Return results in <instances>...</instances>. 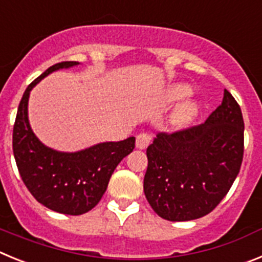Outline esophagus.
Returning a JSON list of instances; mask_svg holds the SVG:
<instances>
[{"mask_svg": "<svg viewBox=\"0 0 262 262\" xmlns=\"http://www.w3.org/2000/svg\"><path fill=\"white\" fill-rule=\"evenodd\" d=\"M151 140H152L151 134L145 133V132H143V133H140L138 136H137L136 146L138 148H141V150H143V148H146L150 143H151Z\"/></svg>", "mask_w": 262, "mask_h": 262, "instance_id": "obj_1", "label": "esophagus"}]
</instances>
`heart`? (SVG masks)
<instances>
[{
  "mask_svg": "<svg viewBox=\"0 0 262 262\" xmlns=\"http://www.w3.org/2000/svg\"><path fill=\"white\" fill-rule=\"evenodd\" d=\"M190 94V87L187 84L179 83L173 84V86L169 87L168 90V100L171 102H175V100H180V99L185 98L187 95ZM200 111V103L197 100H187L184 102L183 104L179 105L175 110L173 115H172V122L175 125L181 126L188 124L189 121H192Z\"/></svg>",
  "mask_w": 262,
  "mask_h": 262,
  "instance_id": "b5f03b06",
  "label": "heart"
}]
</instances>
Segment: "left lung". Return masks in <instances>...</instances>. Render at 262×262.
<instances>
[{"instance_id": "8db88e82", "label": "left lung", "mask_w": 262, "mask_h": 262, "mask_svg": "<svg viewBox=\"0 0 262 262\" xmlns=\"http://www.w3.org/2000/svg\"><path fill=\"white\" fill-rule=\"evenodd\" d=\"M244 152V121L227 90L201 125L158 133L146 150L143 190L152 210L171 222L214 210L236 179Z\"/></svg>"}]
</instances>
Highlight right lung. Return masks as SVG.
<instances>
[{"instance_id": "add662e5", "label": "right lung", "mask_w": 262, "mask_h": 262, "mask_svg": "<svg viewBox=\"0 0 262 262\" xmlns=\"http://www.w3.org/2000/svg\"><path fill=\"white\" fill-rule=\"evenodd\" d=\"M79 65L77 61L48 68L26 89L13 129V151L23 183L37 202L61 214L81 215L102 200L117 164L134 148L136 138L102 142L81 151L63 152L44 145L28 121V98L44 77Z\"/></svg>"}]
</instances>
